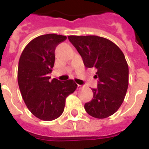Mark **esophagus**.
<instances>
[{
  "label": "esophagus",
  "mask_w": 149,
  "mask_h": 149,
  "mask_svg": "<svg viewBox=\"0 0 149 149\" xmlns=\"http://www.w3.org/2000/svg\"><path fill=\"white\" fill-rule=\"evenodd\" d=\"M82 87H83L82 85H79V84L77 85V89H81Z\"/></svg>",
  "instance_id": "34e87169"
}]
</instances>
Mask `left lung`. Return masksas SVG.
Wrapping results in <instances>:
<instances>
[{"mask_svg":"<svg viewBox=\"0 0 149 149\" xmlns=\"http://www.w3.org/2000/svg\"><path fill=\"white\" fill-rule=\"evenodd\" d=\"M86 68L96 69L97 89L92 101L85 104L86 113L104 119L119 110L128 87V65L123 52L113 42L98 36H68Z\"/></svg>","mask_w":149,"mask_h":149,"instance_id":"1","label":"left lung"}]
</instances>
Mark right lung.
I'll use <instances>...</instances> for the list:
<instances>
[{
	"label": "right lung",
	"instance_id": "right-lung-1",
	"mask_svg": "<svg viewBox=\"0 0 149 149\" xmlns=\"http://www.w3.org/2000/svg\"><path fill=\"white\" fill-rule=\"evenodd\" d=\"M67 39L54 33L39 36L26 45L18 61V83L21 94L33 115L52 121L62 115L65 98L77 89L73 80H50L54 65L55 48Z\"/></svg>",
	"mask_w": 149,
	"mask_h": 149
}]
</instances>
